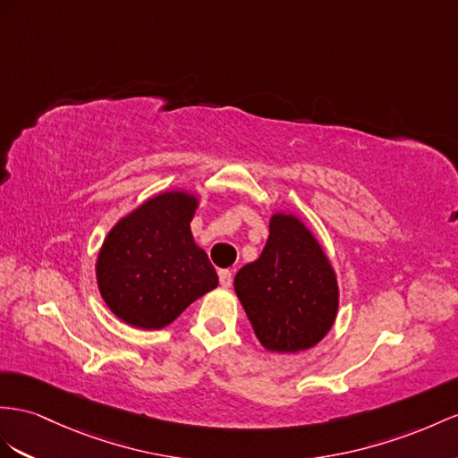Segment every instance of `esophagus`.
<instances>
[{
    "instance_id": "34e87169",
    "label": "esophagus",
    "mask_w": 458,
    "mask_h": 458,
    "mask_svg": "<svg viewBox=\"0 0 458 458\" xmlns=\"http://www.w3.org/2000/svg\"><path fill=\"white\" fill-rule=\"evenodd\" d=\"M218 278H220V286H225V288L232 286V273L228 271V268H222V271L218 273Z\"/></svg>"
}]
</instances>
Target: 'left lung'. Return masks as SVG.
<instances>
[{
  "label": "left lung",
  "mask_w": 458,
  "mask_h": 458,
  "mask_svg": "<svg viewBox=\"0 0 458 458\" xmlns=\"http://www.w3.org/2000/svg\"><path fill=\"white\" fill-rule=\"evenodd\" d=\"M268 232L261 257L240 268L233 288L267 350H308L335 323L336 276L318 240L296 216L275 215Z\"/></svg>",
  "instance_id": "obj_1"
}]
</instances>
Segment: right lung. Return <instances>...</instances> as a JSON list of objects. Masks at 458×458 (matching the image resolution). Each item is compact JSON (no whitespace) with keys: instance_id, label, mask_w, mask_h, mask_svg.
<instances>
[{"instance_id":"add662e5","label":"right lung","mask_w":458,"mask_h":458,"mask_svg":"<svg viewBox=\"0 0 458 458\" xmlns=\"http://www.w3.org/2000/svg\"><path fill=\"white\" fill-rule=\"evenodd\" d=\"M197 199L168 191L122 218L98 253L97 278L106 306L127 325L162 329L191 301L218 286L190 222Z\"/></svg>"}]
</instances>
